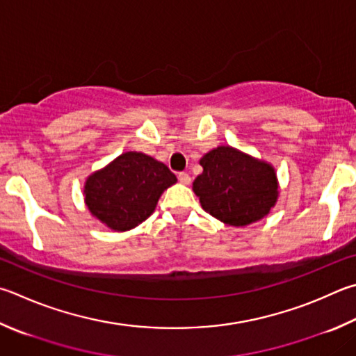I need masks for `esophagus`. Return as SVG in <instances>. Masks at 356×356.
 <instances>
[{
    "instance_id": "34e87169",
    "label": "esophagus",
    "mask_w": 356,
    "mask_h": 356,
    "mask_svg": "<svg viewBox=\"0 0 356 356\" xmlns=\"http://www.w3.org/2000/svg\"><path fill=\"white\" fill-rule=\"evenodd\" d=\"M179 182H180V184H184V185H190V182H191L190 174H186V172H180V174H179Z\"/></svg>"
}]
</instances>
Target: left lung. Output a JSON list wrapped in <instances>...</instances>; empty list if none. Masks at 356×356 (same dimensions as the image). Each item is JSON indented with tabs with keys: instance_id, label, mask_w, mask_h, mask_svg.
I'll use <instances>...</instances> for the list:
<instances>
[{
	"instance_id": "8db88e82",
	"label": "left lung",
	"mask_w": 356,
	"mask_h": 356,
	"mask_svg": "<svg viewBox=\"0 0 356 356\" xmlns=\"http://www.w3.org/2000/svg\"><path fill=\"white\" fill-rule=\"evenodd\" d=\"M202 174L193 191L202 209L219 221L245 227L268 216L279 199L275 168L236 147L218 146L199 160Z\"/></svg>"
}]
</instances>
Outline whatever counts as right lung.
<instances>
[{
    "mask_svg": "<svg viewBox=\"0 0 356 356\" xmlns=\"http://www.w3.org/2000/svg\"><path fill=\"white\" fill-rule=\"evenodd\" d=\"M177 177L161 161L129 151L90 174L83 200L92 216L113 232H127L146 221L163 191Z\"/></svg>",
    "mask_w": 356,
    "mask_h": 356,
    "instance_id": "add662e5",
    "label": "right lung"
}]
</instances>
